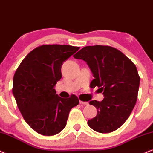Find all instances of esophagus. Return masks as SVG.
Here are the masks:
<instances>
[{"label":"esophagus","instance_id":"esophagus-1","mask_svg":"<svg viewBox=\"0 0 153 153\" xmlns=\"http://www.w3.org/2000/svg\"><path fill=\"white\" fill-rule=\"evenodd\" d=\"M80 103L81 104H83V105H88V102H82V101H81V100H80Z\"/></svg>","mask_w":153,"mask_h":153}]
</instances>
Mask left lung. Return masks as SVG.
I'll list each match as a JSON object with an SVG mask.
<instances>
[{"label": "left lung", "instance_id": "8db88e82", "mask_svg": "<svg viewBox=\"0 0 153 153\" xmlns=\"http://www.w3.org/2000/svg\"><path fill=\"white\" fill-rule=\"evenodd\" d=\"M73 57L87 63L94 76L90 87L97 86L104 97L102 102H90L97 114L88 120V126L102 133L117 130L136 105L140 85L136 65L122 52L109 46H85Z\"/></svg>", "mask_w": 153, "mask_h": 153}]
</instances>
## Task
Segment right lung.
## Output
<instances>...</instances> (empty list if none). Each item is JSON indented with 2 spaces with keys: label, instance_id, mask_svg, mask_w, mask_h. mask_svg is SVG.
<instances>
[{
  "label": "right lung",
  "instance_id": "obj_1",
  "mask_svg": "<svg viewBox=\"0 0 153 153\" xmlns=\"http://www.w3.org/2000/svg\"><path fill=\"white\" fill-rule=\"evenodd\" d=\"M80 47L42 45L30 51L17 68L13 94L25 121L36 133L53 136L66 126L69 112L79 104L78 97L68 99L53 88L61 80V66Z\"/></svg>",
  "mask_w": 153,
  "mask_h": 153
}]
</instances>
